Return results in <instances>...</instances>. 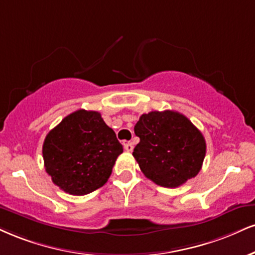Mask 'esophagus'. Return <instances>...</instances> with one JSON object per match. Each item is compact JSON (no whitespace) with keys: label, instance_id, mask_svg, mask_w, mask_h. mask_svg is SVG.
Returning <instances> with one entry per match:
<instances>
[{"label":"esophagus","instance_id":"esophagus-1","mask_svg":"<svg viewBox=\"0 0 255 255\" xmlns=\"http://www.w3.org/2000/svg\"><path fill=\"white\" fill-rule=\"evenodd\" d=\"M124 147H125V149L127 152H131V151H133V148H134L133 143H131V142H126V141L124 142Z\"/></svg>","mask_w":255,"mask_h":255}]
</instances>
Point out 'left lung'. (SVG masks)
<instances>
[{
  "label": "left lung",
  "instance_id": "obj_1",
  "mask_svg": "<svg viewBox=\"0 0 255 255\" xmlns=\"http://www.w3.org/2000/svg\"><path fill=\"white\" fill-rule=\"evenodd\" d=\"M134 133L140 137L134 158L142 173L158 185L177 188L201 171L207 151L204 136L180 113L142 114Z\"/></svg>",
  "mask_w": 255,
  "mask_h": 255
}]
</instances>
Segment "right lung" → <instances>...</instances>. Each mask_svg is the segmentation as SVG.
<instances>
[{"mask_svg":"<svg viewBox=\"0 0 255 255\" xmlns=\"http://www.w3.org/2000/svg\"><path fill=\"white\" fill-rule=\"evenodd\" d=\"M124 147L98 112L79 109L48 131L42 145L46 172L73 196L88 195L107 183Z\"/></svg>","mask_w":255,"mask_h":255,"instance_id":"obj_1","label":"right lung"}]
</instances>
